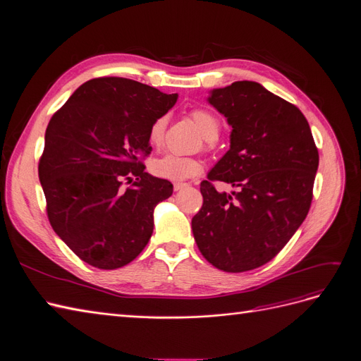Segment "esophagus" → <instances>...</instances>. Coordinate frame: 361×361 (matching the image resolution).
<instances>
[{"label": "esophagus", "mask_w": 361, "mask_h": 361, "mask_svg": "<svg viewBox=\"0 0 361 361\" xmlns=\"http://www.w3.org/2000/svg\"><path fill=\"white\" fill-rule=\"evenodd\" d=\"M188 183H173V190L176 192H180V190H183L184 188H188Z\"/></svg>", "instance_id": "esophagus-1"}]
</instances>
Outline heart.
Returning <instances> with one entry per match:
<instances>
[{
  "label": "heart",
  "mask_w": 361,
  "mask_h": 361,
  "mask_svg": "<svg viewBox=\"0 0 361 361\" xmlns=\"http://www.w3.org/2000/svg\"><path fill=\"white\" fill-rule=\"evenodd\" d=\"M192 118L195 125L197 126V129L201 130L205 140L212 141L219 137L220 125H219V120L214 116H211L209 113L202 110H196L192 113ZM165 126H166V120L164 117L154 120L153 125L149 129L150 145L153 147L162 145L164 137H165ZM150 169L156 177L171 180V181H184L196 176V173L201 171V164H199L193 157L165 153L160 157H156L152 160Z\"/></svg>",
  "instance_id": "heart-1"
}]
</instances>
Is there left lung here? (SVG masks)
<instances>
[{
	"mask_svg": "<svg viewBox=\"0 0 361 361\" xmlns=\"http://www.w3.org/2000/svg\"><path fill=\"white\" fill-rule=\"evenodd\" d=\"M207 101L232 126L231 149L201 183L193 236L217 269L251 271L272 260L308 214L318 150L298 106L260 83L212 89ZM216 179L237 192H217Z\"/></svg>",
	"mask_w": 361,
	"mask_h": 361,
	"instance_id": "obj_1",
	"label": "left lung"
}]
</instances>
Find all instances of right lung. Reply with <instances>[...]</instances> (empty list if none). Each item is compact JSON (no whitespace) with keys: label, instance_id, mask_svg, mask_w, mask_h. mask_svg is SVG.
<instances>
[{"label":"right lung","instance_id":"obj_1","mask_svg":"<svg viewBox=\"0 0 361 361\" xmlns=\"http://www.w3.org/2000/svg\"><path fill=\"white\" fill-rule=\"evenodd\" d=\"M177 99L135 80L102 77L75 89L50 118L38 177L53 231L83 262L122 268L149 243L154 208L172 184L138 159L152 152L150 126Z\"/></svg>","mask_w":361,"mask_h":361}]
</instances>
